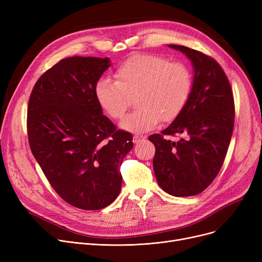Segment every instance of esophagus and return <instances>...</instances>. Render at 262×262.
Segmentation results:
<instances>
[{
    "label": "esophagus",
    "instance_id": "obj_1",
    "mask_svg": "<svg viewBox=\"0 0 262 262\" xmlns=\"http://www.w3.org/2000/svg\"><path fill=\"white\" fill-rule=\"evenodd\" d=\"M145 138H146V136H139V135H136V136H134V137H133V142H134L135 144H137V143H139L140 141L144 140Z\"/></svg>",
    "mask_w": 262,
    "mask_h": 262
}]
</instances>
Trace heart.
I'll use <instances>...</instances> for the list:
<instances>
[{"mask_svg": "<svg viewBox=\"0 0 262 262\" xmlns=\"http://www.w3.org/2000/svg\"><path fill=\"white\" fill-rule=\"evenodd\" d=\"M117 80L102 77L94 85V95L104 112L121 119L136 95L134 113L120 126L132 133H145L182 113L192 87L191 72L182 62L152 54H138L124 60L116 70Z\"/></svg>", "mask_w": 262, "mask_h": 262, "instance_id": "1", "label": "heart"}]
</instances>
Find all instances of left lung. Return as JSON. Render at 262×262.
<instances>
[{
	"mask_svg": "<svg viewBox=\"0 0 262 262\" xmlns=\"http://www.w3.org/2000/svg\"><path fill=\"white\" fill-rule=\"evenodd\" d=\"M189 58L193 81L187 104L172 124L148 137L156 152L153 168L159 187L173 196L201 193L217 175L231 139L235 105L223 69L213 58L184 46L169 45ZM181 133L180 142L162 134Z\"/></svg>",
	"mask_w": 262,
	"mask_h": 262,
	"instance_id": "left-lung-1",
	"label": "left lung"
}]
</instances>
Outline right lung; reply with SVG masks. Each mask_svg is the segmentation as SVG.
Listing matches in <instances>:
<instances>
[{"mask_svg": "<svg viewBox=\"0 0 262 262\" xmlns=\"http://www.w3.org/2000/svg\"><path fill=\"white\" fill-rule=\"evenodd\" d=\"M112 66L108 57L61 59L40 76L27 108L32 153L59 196L98 210L119 195L120 167L133 148L132 134L103 115L94 85Z\"/></svg>", "mask_w": 262, "mask_h": 262, "instance_id": "obj_1", "label": "right lung"}]
</instances>
